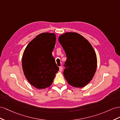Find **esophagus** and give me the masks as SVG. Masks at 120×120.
Masks as SVG:
<instances>
[{
  "label": "esophagus",
  "instance_id": "esophagus-1",
  "mask_svg": "<svg viewBox=\"0 0 120 120\" xmlns=\"http://www.w3.org/2000/svg\"><path fill=\"white\" fill-rule=\"evenodd\" d=\"M62 70H63V67L62 66L59 67V71H62Z\"/></svg>",
  "mask_w": 120,
  "mask_h": 120
}]
</instances>
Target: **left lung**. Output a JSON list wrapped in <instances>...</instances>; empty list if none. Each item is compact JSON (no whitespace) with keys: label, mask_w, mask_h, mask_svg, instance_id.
<instances>
[{"label":"left lung","mask_w":120,"mask_h":120,"mask_svg":"<svg viewBox=\"0 0 120 120\" xmlns=\"http://www.w3.org/2000/svg\"><path fill=\"white\" fill-rule=\"evenodd\" d=\"M58 41L67 57L64 78L73 87L86 86L94 77L97 69V56L93 47L76 32L64 33L59 36Z\"/></svg>","instance_id":"8db88e82"}]
</instances>
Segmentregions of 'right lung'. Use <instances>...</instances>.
Here are the masks:
<instances>
[{
	"mask_svg": "<svg viewBox=\"0 0 120 120\" xmlns=\"http://www.w3.org/2000/svg\"><path fill=\"white\" fill-rule=\"evenodd\" d=\"M56 40L54 33H41L29 43L23 52L24 74L29 83L38 89L50 87L59 70L52 54Z\"/></svg>",
	"mask_w": 120,
	"mask_h": 120,
	"instance_id": "right-lung-1",
	"label": "right lung"
}]
</instances>
